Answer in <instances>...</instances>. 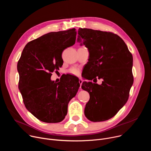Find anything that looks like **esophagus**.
Here are the masks:
<instances>
[{
    "instance_id": "1",
    "label": "esophagus",
    "mask_w": 151,
    "mask_h": 151,
    "mask_svg": "<svg viewBox=\"0 0 151 151\" xmlns=\"http://www.w3.org/2000/svg\"><path fill=\"white\" fill-rule=\"evenodd\" d=\"M82 80L81 79H79V84H80V88H81V85H82Z\"/></svg>"
}]
</instances>
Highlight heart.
<instances>
[{"instance_id": "obj_1", "label": "heart", "mask_w": 151, "mask_h": 151, "mask_svg": "<svg viewBox=\"0 0 151 151\" xmlns=\"http://www.w3.org/2000/svg\"><path fill=\"white\" fill-rule=\"evenodd\" d=\"M71 73L74 74V75H78L79 73V71L78 69H76V68H74V69H72L71 70H70Z\"/></svg>"}]
</instances>
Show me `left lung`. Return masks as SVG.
I'll use <instances>...</instances> for the list:
<instances>
[{
  "instance_id": "1",
  "label": "left lung",
  "mask_w": 151,
  "mask_h": 151,
  "mask_svg": "<svg viewBox=\"0 0 151 151\" xmlns=\"http://www.w3.org/2000/svg\"><path fill=\"white\" fill-rule=\"evenodd\" d=\"M77 41L89 51L81 88L88 92L90 100L84 114L91 121L100 122L114 116L127 103L133 83V56L124 41L111 32L90 29L78 30ZM84 70V69H83Z\"/></svg>"
}]
</instances>
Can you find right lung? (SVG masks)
<instances>
[{
  "mask_svg": "<svg viewBox=\"0 0 151 151\" xmlns=\"http://www.w3.org/2000/svg\"><path fill=\"white\" fill-rule=\"evenodd\" d=\"M75 29L50 32L29 42L18 61L19 90L26 109L47 123L62 121L69 101L80 87L79 79L68 75L59 82L51 80V73L63 64V51L75 43Z\"/></svg>",
  "mask_w": 151,
  "mask_h": 151,
  "instance_id": "obj_1",
  "label": "right lung"
}]
</instances>
